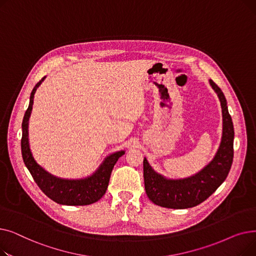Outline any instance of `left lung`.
Segmentation results:
<instances>
[{
	"label": "left lung",
	"instance_id": "obj_1",
	"mask_svg": "<svg viewBox=\"0 0 256 256\" xmlns=\"http://www.w3.org/2000/svg\"><path fill=\"white\" fill-rule=\"evenodd\" d=\"M210 85L219 98L222 109V137L212 160L200 171L184 178H169L156 172L146 158L143 160L145 191L156 206L184 210L208 199L226 180L234 160V130L222 90L212 80Z\"/></svg>",
	"mask_w": 256,
	"mask_h": 256
}]
</instances>
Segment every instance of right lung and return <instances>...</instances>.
Masks as SVG:
<instances>
[{"mask_svg": "<svg viewBox=\"0 0 256 256\" xmlns=\"http://www.w3.org/2000/svg\"><path fill=\"white\" fill-rule=\"evenodd\" d=\"M44 78L46 76L33 88L29 106L22 119V154L24 163L42 191L55 202L63 206H88L96 202L104 195L114 165L118 158L126 154V150H118L106 156L96 171L82 178H62L40 166L30 148L29 119L33 109L34 94Z\"/></svg>", "mask_w": 256, "mask_h": 256, "instance_id": "1", "label": "right lung"}]
</instances>
